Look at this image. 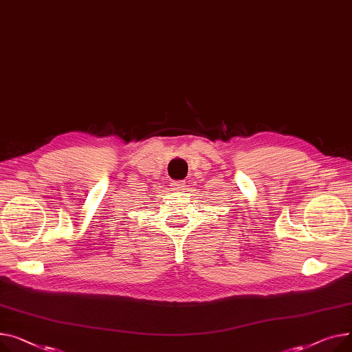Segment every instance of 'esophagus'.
Returning a JSON list of instances; mask_svg holds the SVG:
<instances>
[{
	"instance_id": "1",
	"label": "esophagus",
	"mask_w": 352,
	"mask_h": 352,
	"mask_svg": "<svg viewBox=\"0 0 352 352\" xmlns=\"http://www.w3.org/2000/svg\"><path fill=\"white\" fill-rule=\"evenodd\" d=\"M184 188H186V182L184 180H177V182H175V190L176 192H180V190H184Z\"/></svg>"
}]
</instances>
